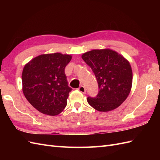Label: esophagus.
<instances>
[{"instance_id": "34e87169", "label": "esophagus", "mask_w": 160, "mask_h": 160, "mask_svg": "<svg viewBox=\"0 0 160 160\" xmlns=\"http://www.w3.org/2000/svg\"><path fill=\"white\" fill-rule=\"evenodd\" d=\"M78 91H80V92L82 93H86V89L85 88H84L83 86H80L79 88H78Z\"/></svg>"}]
</instances>
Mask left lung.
Returning <instances> with one entry per match:
<instances>
[{
  "label": "left lung",
  "mask_w": 160,
  "mask_h": 160,
  "mask_svg": "<svg viewBox=\"0 0 160 160\" xmlns=\"http://www.w3.org/2000/svg\"><path fill=\"white\" fill-rule=\"evenodd\" d=\"M82 58L96 77L99 91L87 102L98 111L107 112L120 106L130 93L132 73L128 61L109 49H93L82 55Z\"/></svg>",
  "instance_id": "8db88e82"
}]
</instances>
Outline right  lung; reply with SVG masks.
<instances>
[{
  "label": "right lung",
  "mask_w": 160,
  "mask_h": 160,
  "mask_svg": "<svg viewBox=\"0 0 160 160\" xmlns=\"http://www.w3.org/2000/svg\"><path fill=\"white\" fill-rule=\"evenodd\" d=\"M72 56L60 53L42 54L23 68L22 91L29 102L40 113L56 115L66 107L69 93L64 68Z\"/></svg>",
  "instance_id": "1"
}]
</instances>
